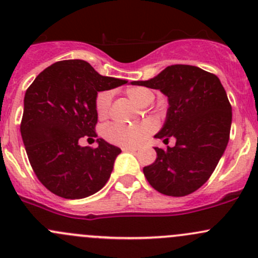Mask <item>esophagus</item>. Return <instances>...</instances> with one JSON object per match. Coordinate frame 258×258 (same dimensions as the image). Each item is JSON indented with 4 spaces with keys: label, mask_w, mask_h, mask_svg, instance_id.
I'll list each match as a JSON object with an SVG mask.
<instances>
[{
    "label": "esophagus",
    "mask_w": 258,
    "mask_h": 258,
    "mask_svg": "<svg viewBox=\"0 0 258 258\" xmlns=\"http://www.w3.org/2000/svg\"><path fill=\"white\" fill-rule=\"evenodd\" d=\"M123 150L124 151H132V153H135V151L138 150V148H135V147H125V148H123Z\"/></svg>",
    "instance_id": "34e87169"
}]
</instances>
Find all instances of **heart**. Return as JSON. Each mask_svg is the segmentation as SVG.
<instances>
[{
  "mask_svg": "<svg viewBox=\"0 0 258 258\" xmlns=\"http://www.w3.org/2000/svg\"><path fill=\"white\" fill-rule=\"evenodd\" d=\"M126 95L140 107H147L154 100V93L144 87H132L126 89ZM111 93L108 90L98 93L95 98V111L99 118H105L109 114ZM158 125L153 119H145L134 125H125L120 123L108 124L103 130V137L119 147H138L155 132Z\"/></svg>",
  "mask_w": 258,
  "mask_h": 258,
  "instance_id": "1",
  "label": "heart"
}]
</instances>
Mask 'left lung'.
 I'll return each instance as SVG.
<instances>
[{
    "mask_svg": "<svg viewBox=\"0 0 258 258\" xmlns=\"http://www.w3.org/2000/svg\"><path fill=\"white\" fill-rule=\"evenodd\" d=\"M135 86L159 89L168 97L163 129L155 135L164 143L174 137L175 147L155 148L156 160L143 169L156 191L186 196L210 179L230 139L232 110L221 82L195 66H169Z\"/></svg>",
    "mask_w": 258,
    "mask_h": 258,
    "instance_id": "obj_1",
    "label": "left lung"
}]
</instances>
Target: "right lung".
Returning a JSON list of instances; mask_svg holds the SVG:
<instances>
[{"mask_svg":"<svg viewBox=\"0 0 258 258\" xmlns=\"http://www.w3.org/2000/svg\"><path fill=\"white\" fill-rule=\"evenodd\" d=\"M125 83L100 76L86 60L68 59L41 72L26 90L21 135L34 174L50 192L74 200L107 184L120 149L103 139L97 148L78 142L97 137L98 92Z\"/></svg>","mask_w":258,"mask_h":258,"instance_id":"obj_1","label":"right lung"}]
</instances>
